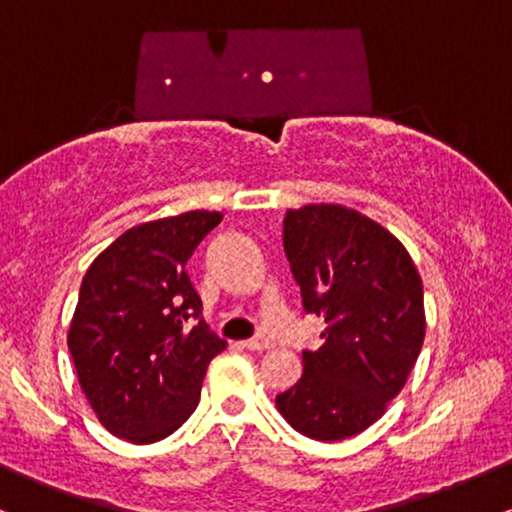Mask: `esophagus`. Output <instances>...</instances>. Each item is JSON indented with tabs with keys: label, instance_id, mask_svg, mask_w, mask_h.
Wrapping results in <instances>:
<instances>
[{
	"label": "esophagus",
	"instance_id": "esophagus-1",
	"mask_svg": "<svg viewBox=\"0 0 512 512\" xmlns=\"http://www.w3.org/2000/svg\"><path fill=\"white\" fill-rule=\"evenodd\" d=\"M245 349H250V351H267V349H272V342H269V339L264 337V334H257L255 339H248V342H245Z\"/></svg>",
	"mask_w": 512,
	"mask_h": 512
}]
</instances>
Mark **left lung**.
I'll list each match as a JSON object with an SVG mask.
<instances>
[{"mask_svg":"<svg viewBox=\"0 0 512 512\" xmlns=\"http://www.w3.org/2000/svg\"><path fill=\"white\" fill-rule=\"evenodd\" d=\"M284 252L303 310L322 317L325 332L276 409L308 438H351L385 414L419 358L421 276L387 228L339 204L286 211Z\"/></svg>","mask_w":512,"mask_h":512,"instance_id":"8db88e82","label":"left lung"}]
</instances>
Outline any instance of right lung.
Listing matches in <instances>:
<instances>
[{"mask_svg":"<svg viewBox=\"0 0 512 512\" xmlns=\"http://www.w3.org/2000/svg\"><path fill=\"white\" fill-rule=\"evenodd\" d=\"M221 219L219 211H185L139 223L81 281L67 344L88 404L117 438L149 445L185 424L211 358L226 349L202 320L185 272Z\"/></svg>","mask_w":512,"mask_h":512,"instance_id":"add662e5","label":"right lung"}]
</instances>
